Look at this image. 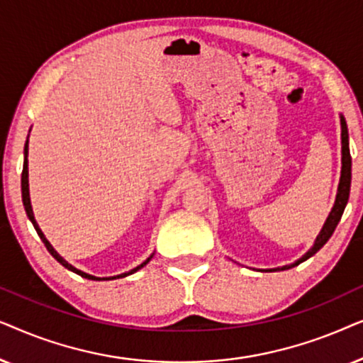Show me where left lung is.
Masks as SVG:
<instances>
[{
  "label": "left lung",
  "mask_w": 363,
  "mask_h": 363,
  "mask_svg": "<svg viewBox=\"0 0 363 363\" xmlns=\"http://www.w3.org/2000/svg\"><path fill=\"white\" fill-rule=\"evenodd\" d=\"M340 125H342V173H340V183H339V190H337V198H335V205L332 208L329 218H327L324 228L317 236V240L314 242V246L311 247L309 251L306 252L301 259H297L296 262H292L291 266H282V267H276L272 271H284V269H291L297 264H301L302 261L309 259L311 256H314L317 251L320 250L322 246L329 241V238L332 236V233L335 231L337 225H339L342 213L345 210L347 201H349V193H350V182H352V157H350V150H349V132H347V122L344 117H340Z\"/></svg>",
  "instance_id": "1"
}]
</instances>
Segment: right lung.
Returning a JSON list of instances; mask_svg holds the SVG:
<instances>
[{
  "label": "right lung",
  "mask_w": 363,
  "mask_h": 363,
  "mask_svg": "<svg viewBox=\"0 0 363 363\" xmlns=\"http://www.w3.org/2000/svg\"><path fill=\"white\" fill-rule=\"evenodd\" d=\"M28 142H26V145H24V165H23V173H21V191H23V205H24V210H26V215H28V218L29 220H31V223H33V226H34V230H36V233L39 235V238H41L43 240V242H44V246L48 247V251L51 252V256L54 257V259H56L57 262H61V264L64 266V267H67L69 271H72V272H76V274H79L81 277H86V279H94V281H101V277H96V276H91V274H86V272H82V271H79V269H76V267L74 266H71L69 264L67 261H64L61 256L57 255L56 251H54V247L49 245V241L46 240V238H44V235H43V231L39 230V226H38V223H36V220H34V215H33V208H31V201H29V185H28ZM152 259V256L148 257L147 261H143L140 266H137L135 269H132L130 272H125V274H121V276H113V277H102V279H116V277H125V276H128V274H133V272L135 271H138L140 269V267H143L147 264L148 261Z\"/></svg>",
  "instance_id": "add662e5"
}]
</instances>
